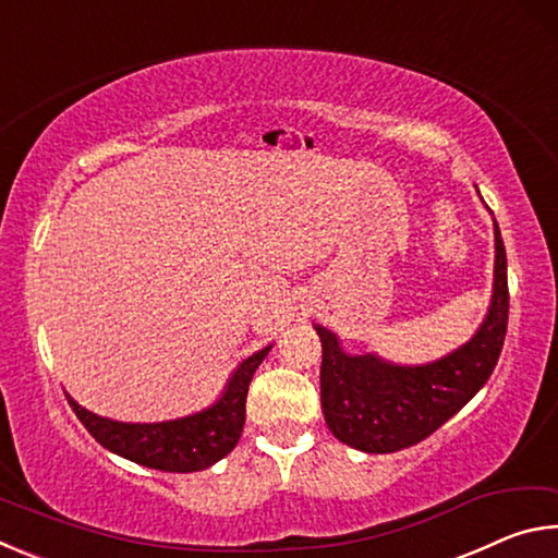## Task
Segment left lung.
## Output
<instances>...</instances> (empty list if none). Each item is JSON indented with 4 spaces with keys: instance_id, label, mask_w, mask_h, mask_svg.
<instances>
[{
    "instance_id": "8db88e82",
    "label": "left lung",
    "mask_w": 558,
    "mask_h": 558,
    "mask_svg": "<svg viewBox=\"0 0 558 558\" xmlns=\"http://www.w3.org/2000/svg\"><path fill=\"white\" fill-rule=\"evenodd\" d=\"M495 292L477 335L446 359L426 366H393L372 354L349 356L337 337L315 327L323 339L319 393L329 430L364 452H396L436 433L487 384L502 352L509 288L507 253L495 223Z\"/></svg>"
}]
</instances>
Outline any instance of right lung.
Listing matches in <instances>:
<instances>
[{
    "label": "right lung",
    "mask_w": 558,
    "mask_h": 558,
    "mask_svg": "<svg viewBox=\"0 0 558 558\" xmlns=\"http://www.w3.org/2000/svg\"><path fill=\"white\" fill-rule=\"evenodd\" d=\"M270 347L245 359L231 376L226 393L211 409L167 423H120L90 413L65 396L73 413L102 448L128 458L137 465L165 472H196L235 448L245 423V396L258 364Z\"/></svg>",
    "instance_id": "1"
}]
</instances>
